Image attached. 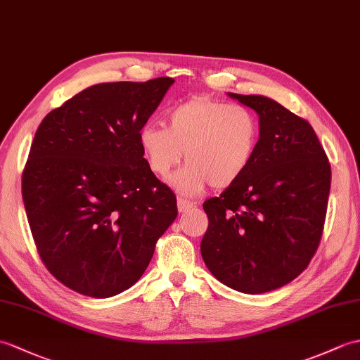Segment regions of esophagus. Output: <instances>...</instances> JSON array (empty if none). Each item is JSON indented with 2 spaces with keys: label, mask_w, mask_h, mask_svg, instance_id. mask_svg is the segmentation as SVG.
<instances>
[{
  "label": "esophagus",
  "mask_w": 360,
  "mask_h": 360,
  "mask_svg": "<svg viewBox=\"0 0 360 360\" xmlns=\"http://www.w3.org/2000/svg\"><path fill=\"white\" fill-rule=\"evenodd\" d=\"M193 207H195V204L191 202V200L182 199V198H179V199H178V212H179V213L188 212V210H191V208H193Z\"/></svg>",
  "instance_id": "obj_1"
}]
</instances>
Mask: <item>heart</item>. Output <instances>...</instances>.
<instances>
[{
  "label": "heart",
  "instance_id": "1",
  "mask_svg": "<svg viewBox=\"0 0 360 360\" xmlns=\"http://www.w3.org/2000/svg\"><path fill=\"white\" fill-rule=\"evenodd\" d=\"M141 152L156 178L169 179L184 153L186 165L174 178L182 195L210 186L227 188L244 176L259 146V122L250 108L210 98H191L172 107L161 124L138 133Z\"/></svg>",
  "mask_w": 360,
  "mask_h": 360
}]
</instances>
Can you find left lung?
Here are the masks:
<instances>
[{"instance_id": "8db88e82", "label": "left lung", "mask_w": 360, "mask_h": 360, "mask_svg": "<svg viewBox=\"0 0 360 360\" xmlns=\"http://www.w3.org/2000/svg\"><path fill=\"white\" fill-rule=\"evenodd\" d=\"M259 116V146L244 176L204 202L200 242L216 279L247 295L291 282L319 247L331 167L313 127L274 99L227 94Z\"/></svg>"}]
</instances>
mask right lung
I'll return each mask as SVG.
<instances>
[{"label":"right lung","instance_id":"right-lung-1","mask_svg":"<svg viewBox=\"0 0 360 360\" xmlns=\"http://www.w3.org/2000/svg\"><path fill=\"white\" fill-rule=\"evenodd\" d=\"M173 82L87 87L35 133L22 172L24 207L47 270L77 293L104 299L130 288L176 219V198L138 142Z\"/></svg>","mask_w":360,"mask_h":360}]
</instances>
